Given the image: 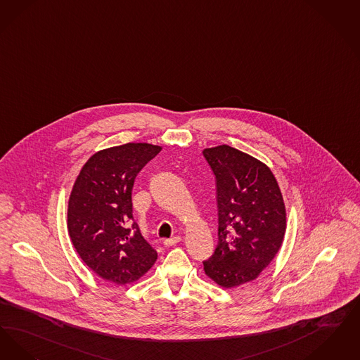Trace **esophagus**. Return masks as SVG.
<instances>
[{"label": "esophagus", "instance_id": "34e87169", "mask_svg": "<svg viewBox=\"0 0 360 360\" xmlns=\"http://www.w3.org/2000/svg\"><path fill=\"white\" fill-rule=\"evenodd\" d=\"M179 242H181V236H173L171 239H165V240H164V245H165L167 248H169V246L177 245Z\"/></svg>", "mask_w": 360, "mask_h": 360}]
</instances>
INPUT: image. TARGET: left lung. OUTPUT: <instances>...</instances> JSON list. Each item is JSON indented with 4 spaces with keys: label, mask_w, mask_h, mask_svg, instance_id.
<instances>
[{
    "label": "left lung",
    "mask_w": 360,
    "mask_h": 360,
    "mask_svg": "<svg viewBox=\"0 0 360 360\" xmlns=\"http://www.w3.org/2000/svg\"><path fill=\"white\" fill-rule=\"evenodd\" d=\"M217 177L219 242L204 273L231 289L261 276L281 249L286 208L271 169L229 145L203 149Z\"/></svg>",
    "instance_id": "1"
}]
</instances>
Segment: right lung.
<instances>
[{"label": "right lung", "instance_id": "1", "mask_svg": "<svg viewBox=\"0 0 360 360\" xmlns=\"http://www.w3.org/2000/svg\"><path fill=\"white\" fill-rule=\"evenodd\" d=\"M162 148L129 142L98 150L82 167L71 189L67 229L80 259L98 277L117 285L139 281L157 252L133 219L136 176Z\"/></svg>", "mask_w": 360, "mask_h": 360}]
</instances>
